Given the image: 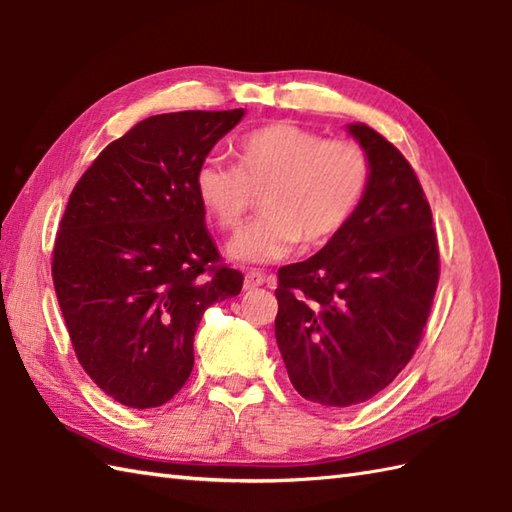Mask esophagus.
Instances as JSON below:
<instances>
[{"instance_id": "34e87169", "label": "esophagus", "mask_w": 512, "mask_h": 512, "mask_svg": "<svg viewBox=\"0 0 512 512\" xmlns=\"http://www.w3.org/2000/svg\"><path fill=\"white\" fill-rule=\"evenodd\" d=\"M264 281H266V275L262 270H248L244 275V290H255L259 286H264Z\"/></svg>"}]
</instances>
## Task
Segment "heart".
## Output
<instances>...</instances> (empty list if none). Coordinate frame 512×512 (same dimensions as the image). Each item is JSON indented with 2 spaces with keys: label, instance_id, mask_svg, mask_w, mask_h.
Returning <instances> with one entry per match:
<instances>
[{
  "label": "heart",
  "instance_id": "b5f03b06",
  "mask_svg": "<svg viewBox=\"0 0 512 512\" xmlns=\"http://www.w3.org/2000/svg\"><path fill=\"white\" fill-rule=\"evenodd\" d=\"M237 167L206 158L193 187L206 215L222 231H235L262 191V217L228 246L237 262L270 264L299 242L321 246L339 235L363 202L372 162L354 140H328L295 123L279 121L237 140Z\"/></svg>",
  "mask_w": 512,
  "mask_h": 512
}]
</instances>
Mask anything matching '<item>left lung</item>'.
Instances as JSON below:
<instances>
[{
  "label": "left lung",
  "mask_w": 512,
  "mask_h": 512,
  "mask_svg": "<svg viewBox=\"0 0 512 512\" xmlns=\"http://www.w3.org/2000/svg\"><path fill=\"white\" fill-rule=\"evenodd\" d=\"M369 162L363 202L306 262L279 268L275 336L290 383L323 407L383 391L422 339L440 277L431 206L387 138L347 125Z\"/></svg>",
  "instance_id": "left-lung-1"
}]
</instances>
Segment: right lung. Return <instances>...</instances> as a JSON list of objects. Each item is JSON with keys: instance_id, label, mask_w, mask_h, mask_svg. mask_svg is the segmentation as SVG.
<instances>
[{"instance_id": "1", "label": "right lung", "mask_w": 512, "mask_h": 512, "mask_svg": "<svg viewBox=\"0 0 512 512\" xmlns=\"http://www.w3.org/2000/svg\"><path fill=\"white\" fill-rule=\"evenodd\" d=\"M244 110L149 116L107 145L61 217L52 279L72 347L125 407L178 394L204 310L242 290L206 231L193 178Z\"/></svg>"}]
</instances>
